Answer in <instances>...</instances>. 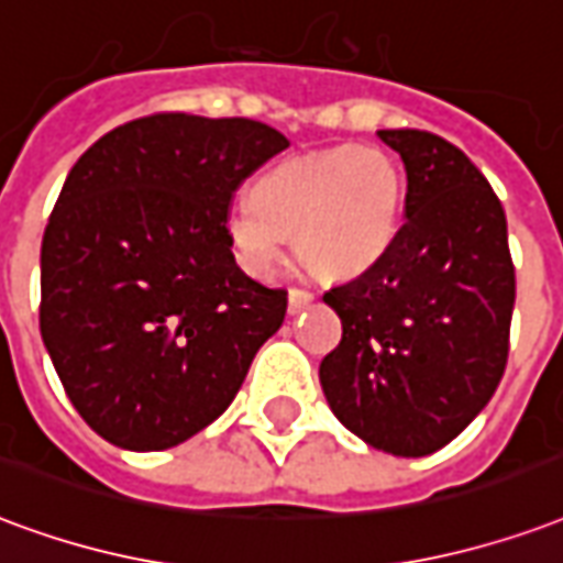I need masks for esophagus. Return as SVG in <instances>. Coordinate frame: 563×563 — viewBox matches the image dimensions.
Here are the masks:
<instances>
[{
    "instance_id": "34e87169",
    "label": "esophagus",
    "mask_w": 563,
    "mask_h": 563,
    "mask_svg": "<svg viewBox=\"0 0 563 563\" xmlns=\"http://www.w3.org/2000/svg\"><path fill=\"white\" fill-rule=\"evenodd\" d=\"M313 298L316 295L310 292V289L292 286V289H289V313H298V310H303V307L313 301Z\"/></svg>"
}]
</instances>
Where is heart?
Listing matches in <instances>:
<instances>
[{
  "label": "heart",
  "mask_w": 563,
  "mask_h": 563,
  "mask_svg": "<svg viewBox=\"0 0 563 563\" xmlns=\"http://www.w3.org/2000/svg\"><path fill=\"white\" fill-rule=\"evenodd\" d=\"M399 173L376 148H324L289 157L229 208L227 232L241 268L268 277L283 239L324 277H349L382 256L397 232Z\"/></svg>",
  "instance_id": "obj_1"
}]
</instances>
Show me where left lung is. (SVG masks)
Returning <instances> with one entry per match:
<instances>
[{"instance_id": "obj_1", "label": "left lung", "mask_w": 563, "mask_h": 563, "mask_svg": "<svg viewBox=\"0 0 563 563\" xmlns=\"http://www.w3.org/2000/svg\"><path fill=\"white\" fill-rule=\"evenodd\" d=\"M378 140L406 166V220L369 268L324 292L343 336L319 382L340 423L369 448L427 456L501 382L516 271L501 199L456 145L415 128Z\"/></svg>"}]
</instances>
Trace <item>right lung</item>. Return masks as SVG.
I'll list each match as a JSON object with an SVG mask.
<instances>
[{
  "label": "right lung",
  "mask_w": 563,
  "mask_h": 563,
  "mask_svg": "<svg viewBox=\"0 0 563 563\" xmlns=\"http://www.w3.org/2000/svg\"><path fill=\"white\" fill-rule=\"evenodd\" d=\"M289 140L253 119L152 112L65 178L41 244V336L101 439L164 451L206 430L283 324L286 289L235 265V190Z\"/></svg>",
  "instance_id": "right-lung-1"
}]
</instances>
